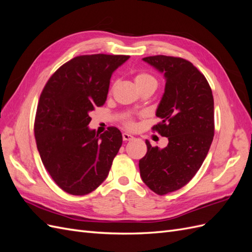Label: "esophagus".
<instances>
[{
	"label": "esophagus",
	"mask_w": 252,
	"mask_h": 252,
	"mask_svg": "<svg viewBox=\"0 0 252 252\" xmlns=\"http://www.w3.org/2000/svg\"><path fill=\"white\" fill-rule=\"evenodd\" d=\"M123 140L125 141V142H127V141H131V140H133V136L131 135V134H129V133H123Z\"/></svg>",
	"instance_id": "34e87169"
}]
</instances>
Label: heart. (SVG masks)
I'll list each match as a JSON object with an SVG mask.
<instances>
[{"label": "heart", "instance_id": "heart-1", "mask_svg": "<svg viewBox=\"0 0 252 252\" xmlns=\"http://www.w3.org/2000/svg\"><path fill=\"white\" fill-rule=\"evenodd\" d=\"M134 83L138 88L147 86V85H156L157 86V80L148 72H139L134 75ZM113 87V86H112ZM112 89V88H111ZM123 125L127 129H133L135 127L134 120L132 118H126L123 122Z\"/></svg>", "mask_w": 252, "mask_h": 252}]
</instances>
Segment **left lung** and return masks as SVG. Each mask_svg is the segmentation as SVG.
I'll return each instance as SVG.
<instances>
[{"label":"left lung","mask_w":252,"mask_h":252,"mask_svg":"<svg viewBox=\"0 0 252 252\" xmlns=\"http://www.w3.org/2000/svg\"><path fill=\"white\" fill-rule=\"evenodd\" d=\"M143 60L165 75L157 110L162 121L151 129L168 138V145L159 149L146 141L140 173L152 191L164 195L188 184L208 154L215 135L213 95L205 75L189 61L168 56Z\"/></svg>","instance_id":"left-lung-1"}]
</instances>
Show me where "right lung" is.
Instances as JSON below:
<instances>
[{"label":"right lung","instance_id":"right-lung-1","mask_svg":"<svg viewBox=\"0 0 252 252\" xmlns=\"http://www.w3.org/2000/svg\"><path fill=\"white\" fill-rule=\"evenodd\" d=\"M128 59L104 53L75 57L42 90L33 126L36 147L45 169L67 193L85 195L100 186L122 146L117 127L97 135L88 124L90 111L106 101L112 72Z\"/></svg>","mask_w":252,"mask_h":252}]
</instances>
